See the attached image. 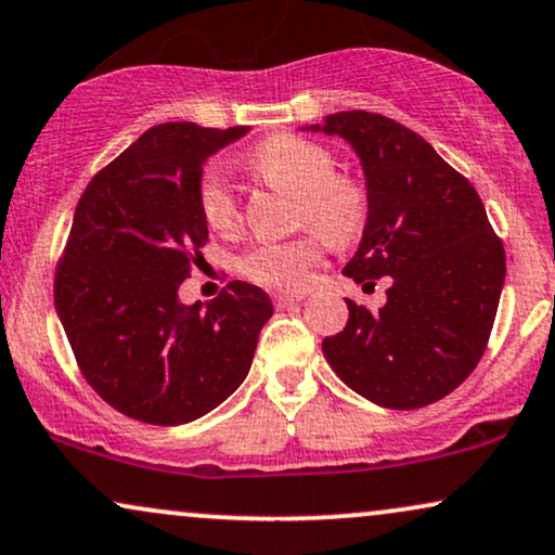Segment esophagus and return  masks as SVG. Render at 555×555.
<instances>
[{
	"label": "esophagus",
	"mask_w": 555,
	"mask_h": 555,
	"mask_svg": "<svg viewBox=\"0 0 555 555\" xmlns=\"http://www.w3.org/2000/svg\"><path fill=\"white\" fill-rule=\"evenodd\" d=\"M304 300V293H278L272 295V304H275L278 308H291L295 304H300Z\"/></svg>",
	"instance_id": "esophagus-1"
}]
</instances>
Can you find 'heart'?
Here are the masks:
<instances>
[{"label":"heart","mask_w":555,"mask_h":555,"mask_svg":"<svg viewBox=\"0 0 555 555\" xmlns=\"http://www.w3.org/2000/svg\"><path fill=\"white\" fill-rule=\"evenodd\" d=\"M247 168L272 189L293 193L295 221L311 232L287 242H264L244 251L240 272L251 283L298 291L323 260L326 238L347 247L364 234L372 214V196L362 178L336 170V155L304 134H270L247 155ZM201 216L214 232L229 234L240 224V204L216 170H206L198 183Z\"/></svg>","instance_id":"b5f03b06"}]
</instances>
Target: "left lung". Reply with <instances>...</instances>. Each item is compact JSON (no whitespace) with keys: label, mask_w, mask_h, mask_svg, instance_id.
<instances>
[{"label":"left lung","mask_w":555,"mask_h":555,"mask_svg":"<svg viewBox=\"0 0 555 555\" xmlns=\"http://www.w3.org/2000/svg\"><path fill=\"white\" fill-rule=\"evenodd\" d=\"M323 132L351 142L372 196L370 224L344 275L364 285L390 275L392 283L379 311L347 298V326L323 339V357L377 405H430L485 354L505 247L477 189L418 132L364 109L328 114Z\"/></svg>","instance_id":"obj_1"}]
</instances>
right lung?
I'll return each mask as SVG.
<instances>
[{"instance_id":"obj_1","label":"right lung","mask_w":555,"mask_h":555,"mask_svg":"<svg viewBox=\"0 0 555 555\" xmlns=\"http://www.w3.org/2000/svg\"><path fill=\"white\" fill-rule=\"evenodd\" d=\"M244 132L157 125L78 198L55 264V311L86 383L134 421L181 426L224 402L247 377L272 315L268 293L240 280L204 311L178 300L208 242L201 170Z\"/></svg>"}]
</instances>
